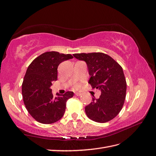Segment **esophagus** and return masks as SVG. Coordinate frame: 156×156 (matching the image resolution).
I'll return each instance as SVG.
<instances>
[{
  "label": "esophagus",
  "instance_id": "esophagus-1",
  "mask_svg": "<svg viewBox=\"0 0 156 156\" xmlns=\"http://www.w3.org/2000/svg\"><path fill=\"white\" fill-rule=\"evenodd\" d=\"M75 95L77 96H80L82 95V93H80V92H75Z\"/></svg>",
  "mask_w": 156,
  "mask_h": 156
}]
</instances>
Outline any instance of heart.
Listing matches in <instances>:
<instances>
[{"label": "heart", "instance_id": "heart-1", "mask_svg": "<svg viewBox=\"0 0 156 156\" xmlns=\"http://www.w3.org/2000/svg\"><path fill=\"white\" fill-rule=\"evenodd\" d=\"M74 87H75V88H78L80 87V85L78 84H75Z\"/></svg>", "mask_w": 156, "mask_h": 156}]
</instances>
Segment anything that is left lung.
Instances as JSON below:
<instances>
[{
    "mask_svg": "<svg viewBox=\"0 0 156 156\" xmlns=\"http://www.w3.org/2000/svg\"><path fill=\"white\" fill-rule=\"evenodd\" d=\"M85 61L92 88L101 91L100 98L85 107L86 114L92 120L105 123L114 119L124 106L126 95V81L122 66L108 54L102 52L74 54Z\"/></svg>",
    "mask_w": 156,
    "mask_h": 156,
    "instance_id": "1",
    "label": "left lung"
}]
</instances>
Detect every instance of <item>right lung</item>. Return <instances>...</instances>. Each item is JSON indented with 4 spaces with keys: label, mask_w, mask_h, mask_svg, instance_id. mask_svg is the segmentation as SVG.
Instances as JSON below:
<instances>
[{
    "label": "right lung",
    "mask_w": 156,
    "mask_h": 156,
    "mask_svg": "<svg viewBox=\"0 0 156 156\" xmlns=\"http://www.w3.org/2000/svg\"><path fill=\"white\" fill-rule=\"evenodd\" d=\"M73 58L71 54L46 52L32 62L25 74L22 85V94L28 113L35 120L50 124L64 115L67 100L74 96L73 92L54 97L52 82L57 80L58 65Z\"/></svg>",
    "instance_id": "right-lung-1"
}]
</instances>
